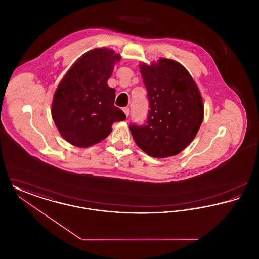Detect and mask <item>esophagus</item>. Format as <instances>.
I'll use <instances>...</instances> for the list:
<instances>
[{"label": "esophagus", "mask_w": 259, "mask_h": 259, "mask_svg": "<svg viewBox=\"0 0 259 259\" xmlns=\"http://www.w3.org/2000/svg\"><path fill=\"white\" fill-rule=\"evenodd\" d=\"M122 111H124V113H125V115L128 117V115H129V108H127V107H125L122 109Z\"/></svg>", "instance_id": "34e87169"}]
</instances>
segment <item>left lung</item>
Returning a JSON list of instances; mask_svg holds the SVG:
<instances>
[{
  "label": "left lung",
  "instance_id": "1",
  "mask_svg": "<svg viewBox=\"0 0 259 259\" xmlns=\"http://www.w3.org/2000/svg\"><path fill=\"white\" fill-rule=\"evenodd\" d=\"M148 91L149 111L146 123L131 124L139 148L155 158L176 155L194 139L204 117L197 85L179 62L160 58L140 64Z\"/></svg>",
  "mask_w": 259,
  "mask_h": 259
}]
</instances>
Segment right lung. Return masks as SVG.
Wrapping results in <instances>:
<instances>
[{"label": "right lung", "mask_w": 259, "mask_h": 259, "mask_svg": "<svg viewBox=\"0 0 259 259\" xmlns=\"http://www.w3.org/2000/svg\"><path fill=\"white\" fill-rule=\"evenodd\" d=\"M118 54L95 49L83 54L62 78L55 91L51 114L62 137L79 148L93 146L106 139L111 125L126 119L114 106L115 90L107 81Z\"/></svg>", "instance_id": "right-lung-1"}]
</instances>
